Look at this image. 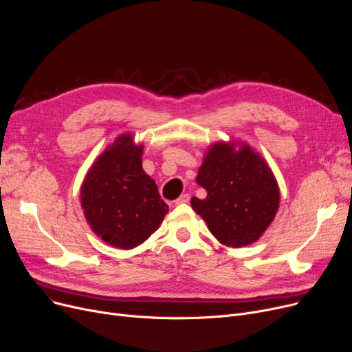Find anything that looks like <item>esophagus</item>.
I'll use <instances>...</instances> for the list:
<instances>
[{"instance_id":"esophagus-1","label":"esophagus","mask_w":352,"mask_h":352,"mask_svg":"<svg viewBox=\"0 0 352 352\" xmlns=\"http://www.w3.org/2000/svg\"><path fill=\"white\" fill-rule=\"evenodd\" d=\"M190 198H191L190 194H182V195H179L174 202H175L177 206H178V204H187V202L190 201Z\"/></svg>"}]
</instances>
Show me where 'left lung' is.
Instances as JSON below:
<instances>
[{"label": "left lung", "instance_id": "8db88e82", "mask_svg": "<svg viewBox=\"0 0 352 352\" xmlns=\"http://www.w3.org/2000/svg\"><path fill=\"white\" fill-rule=\"evenodd\" d=\"M197 182L206 188L207 198L192 197V210L227 247L256 241L278 210V184L265 161L248 145L234 151L227 142L214 144L199 166Z\"/></svg>", "mask_w": 352, "mask_h": 352}]
</instances>
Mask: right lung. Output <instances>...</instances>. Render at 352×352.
<instances>
[{
	"label": "right lung",
	"mask_w": 352,
	"mask_h": 352,
	"mask_svg": "<svg viewBox=\"0 0 352 352\" xmlns=\"http://www.w3.org/2000/svg\"><path fill=\"white\" fill-rule=\"evenodd\" d=\"M142 145L121 135L92 164L81 187L85 218L102 241L121 250L142 244L161 224L168 206L141 164Z\"/></svg>",
	"instance_id": "add662e5"
}]
</instances>
